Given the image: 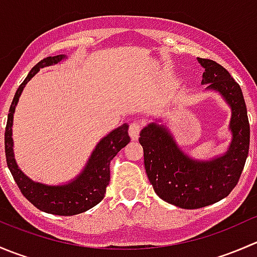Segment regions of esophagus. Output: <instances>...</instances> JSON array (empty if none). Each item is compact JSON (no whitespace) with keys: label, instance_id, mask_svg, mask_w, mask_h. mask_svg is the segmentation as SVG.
Segmentation results:
<instances>
[{"label":"esophagus","instance_id":"34e87169","mask_svg":"<svg viewBox=\"0 0 257 257\" xmlns=\"http://www.w3.org/2000/svg\"><path fill=\"white\" fill-rule=\"evenodd\" d=\"M142 123L141 121H133V123H131V125H129V136H131V138L133 139V141H137V139L139 138V134H141L142 132Z\"/></svg>","mask_w":257,"mask_h":257}]
</instances>
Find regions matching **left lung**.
<instances>
[{
    "label": "left lung",
    "mask_w": 257,
    "mask_h": 257,
    "mask_svg": "<svg viewBox=\"0 0 257 257\" xmlns=\"http://www.w3.org/2000/svg\"><path fill=\"white\" fill-rule=\"evenodd\" d=\"M205 68L203 84L221 93L232 110L234 138L226 154L195 162L177 147L164 126L149 124L141 133L148 179L160 199L183 209L211 205L229 195L241 177L250 145L247 109L239 83L212 59L198 58Z\"/></svg>",
    "instance_id": "8db88e82"
}]
</instances>
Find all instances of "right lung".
Here are the masks:
<instances>
[{"label":"right lung","instance_id":"obj_1","mask_svg":"<svg viewBox=\"0 0 257 257\" xmlns=\"http://www.w3.org/2000/svg\"><path fill=\"white\" fill-rule=\"evenodd\" d=\"M63 57L62 54H58V56L47 57L38 62L18 87L7 118L6 132H5V152H6L7 167L17 183L21 193L31 204L48 214L71 216L87 211L103 200L110 180V162L118 154L119 150L123 149L131 142V137L128 134V124H123L119 128L114 129L112 133L104 137L95 147L84 172L68 185L47 186L35 183L18 169L14 158V148H12L14 147L12 120H14L15 108L17 105L18 98L26 83L40 71V68L58 63Z\"/></svg>","mask_w":257,"mask_h":257}]
</instances>
